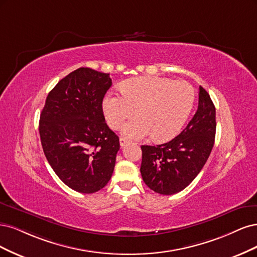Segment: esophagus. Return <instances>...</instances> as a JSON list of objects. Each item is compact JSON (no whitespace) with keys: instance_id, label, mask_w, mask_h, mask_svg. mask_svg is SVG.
I'll return each mask as SVG.
<instances>
[{"instance_id":"1","label":"esophagus","mask_w":257,"mask_h":257,"mask_svg":"<svg viewBox=\"0 0 257 257\" xmlns=\"http://www.w3.org/2000/svg\"><path fill=\"white\" fill-rule=\"evenodd\" d=\"M127 142H128V140L126 138H122V137L119 138V144H120L121 147L125 146L127 144Z\"/></svg>"}]
</instances>
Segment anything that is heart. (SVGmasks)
I'll return each mask as SVG.
<instances>
[{
    "instance_id": "obj_1",
    "label": "heart",
    "mask_w": 257,
    "mask_h": 257,
    "mask_svg": "<svg viewBox=\"0 0 257 257\" xmlns=\"http://www.w3.org/2000/svg\"><path fill=\"white\" fill-rule=\"evenodd\" d=\"M121 94L110 93L103 100V113L109 126L118 129L126 119L138 114L122 128L130 139L153 135L157 141L175 137L187 121L194 104V88L186 81L160 77H139L122 82Z\"/></svg>"
}]
</instances>
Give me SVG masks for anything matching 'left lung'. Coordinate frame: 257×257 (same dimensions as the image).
<instances>
[{
  "label": "left lung",
  "instance_id": "8db88e82",
  "mask_svg": "<svg viewBox=\"0 0 257 257\" xmlns=\"http://www.w3.org/2000/svg\"><path fill=\"white\" fill-rule=\"evenodd\" d=\"M216 107L200 86L198 107L192 119L170 142L142 145L141 175L153 191L172 195L192 183L211 153L216 137Z\"/></svg>",
  "mask_w": 257,
  "mask_h": 257
}]
</instances>
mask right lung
<instances>
[{"label": "right lung", "mask_w": 257, "mask_h": 257, "mask_svg": "<svg viewBox=\"0 0 257 257\" xmlns=\"http://www.w3.org/2000/svg\"><path fill=\"white\" fill-rule=\"evenodd\" d=\"M109 73L81 67L49 93L39 135L46 158L63 183L81 193L102 189L114 171L119 139L106 125L102 100Z\"/></svg>", "instance_id": "add662e5"}]
</instances>
